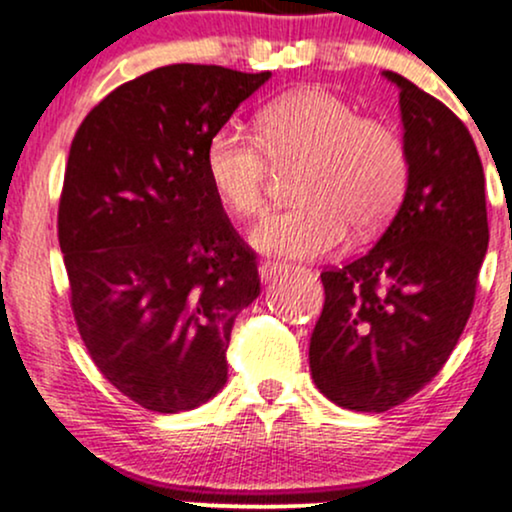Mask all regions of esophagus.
I'll return each instance as SVG.
<instances>
[{
  "mask_svg": "<svg viewBox=\"0 0 512 512\" xmlns=\"http://www.w3.org/2000/svg\"><path fill=\"white\" fill-rule=\"evenodd\" d=\"M289 269V264L286 262H279V260H267L260 264V279L264 281V284H269V281H274L276 276H279L281 272H286Z\"/></svg>",
  "mask_w": 512,
  "mask_h": 512,
  "instance_id": "1",
  "label": "esophagus"
}]
</instances>
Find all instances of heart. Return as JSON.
<instances>
[{
	"instance_id": "obj_1",
	"label": "heart",
	"mask_w": 512,
	"mask_h": 512,
	"mask_svg": "<svg viewBox=\"0 0 512 512\" xmlns=\"http://www.w3.org/2000/svg\"><path fill=\"white\" fill-rule=\"evenodd\" d=\"M276 170L301 168L293 192L301 202L252 233L264 252L320 257L354 226L373 236L395 219L409 190L411 154L402 129L325 88H301L260 113L255 134L221 125L204 146V173L223 207L243 219L267 211Z\"/></svg>"
}]
</instances>
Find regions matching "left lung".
I'll list each match as a JSON object with an SVG mask.
<instances>
[{"label":"left lung","instance_id":"left-lung-1","mask_svg":"<svg viewBox=\"0 0 512 512\" xmlns=\"http://www.w3.org/2000/svg\"><path fill=\"white\" fill-rule=\"evenodd\" d=\"M385 76L399 86L409 190L373 248L322 269L325 305L310 337L317 390L354 411L397 407L436 378L472 315L489 248L469 129L402 74Z\"/></svg>","mask_w":512,"mask_h":512}]
</instances>
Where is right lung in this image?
Listing matches in <instances>:
<instances>
[{
    "instance_id": "right-lung-1",
    "label": "right lung",
    "mask_w": 512,
    "mask_h": 512,
    "mask_svg": "<svg viewBox=\"0 0 512 512\" xmlns=\"http://www.w3.org/2000/svg\"><path fill=\"white\" fill-rule=\"evenodd\" d=\"M269 76L151 69L74 134L57 238L76 330L105 380L149 411L195 409L221 390L233 322L260 296L257 252L211 190L204 146Z\"/></svg>"
}]
</instances>
